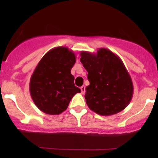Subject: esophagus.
<instances>
[{
	"label": "esophagus",
	"instance_id": "1",
	"mask_svg": "<svg viewBox=\"0 0 158 158\" xmlns=\"http://www.w3.org/2000/svg\"><path fill=\"white\" fill-rule=\"evenodd\" d=\"M81 91H82V94H84L85 92V85H82V86H81Z\"/></svg>",
	"mask_w": 158,
	"mask_h": 158
}]
</instances>
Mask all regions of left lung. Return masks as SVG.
Listing matches in <instances>:
<instances>
[{
	"label": "left lung",
	"mask_w": 158,
	"mask_h": 158,
	"mask_svg": "<svg viewBox=\"0 0 158 158\" xmlns=\"http://www.w3.org/2000/svg\"><path fill=\"white\" fill-rule=\"evenodd\" d=\"M80 56L90 82L85 95L89 109L103 116L125 109L131 100L134 88L122 60L106 48L98 49L96 53L82 51Z\"/></svg>",
	"instance_id": "1"
}]
</instances>
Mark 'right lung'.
Returning <instances> with one entry per match:
<instances>
[{"mask_svg":"<svg viewBox=\"0 0 158 158\" xmlns=\"http://www.w3.org/2000/svg\"><path fill=\"white\" fill-rule=\"evenodd\" d=\"M75 63V53L65 47L50 49L39 62L30 78V92L34 104L43 112L61 114L72 98L81 92L71 74Z\"/></svg>","mask_w":158,"mask_h":158,"instance_id":"1","label":"right lung"}]
</instances>
